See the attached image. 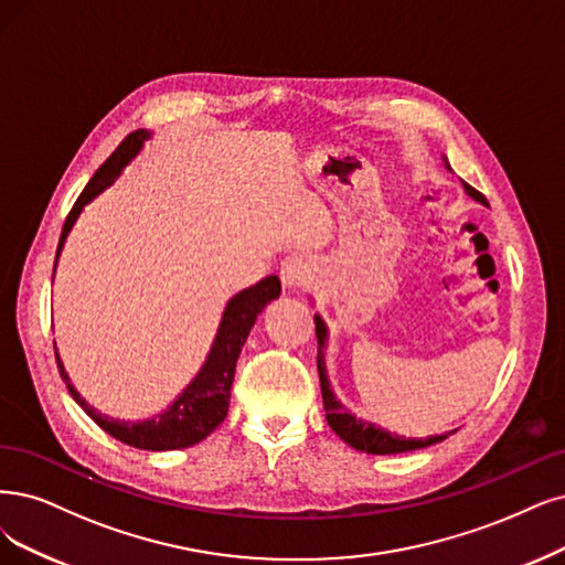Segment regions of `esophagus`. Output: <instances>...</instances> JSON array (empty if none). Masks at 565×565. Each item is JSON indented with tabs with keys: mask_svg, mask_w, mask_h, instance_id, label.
<instances>
[{
	"mask_svg": "<svg viewBox=\"0 0 565 565\" xmlns=\"http://www.w3.org/2000/svg\"><path fill=\"white\" fill-rule=\"evenodd\" d=\"M311 277V263L302 254L288 256L281 265V281L288 290H298Z\"/></svg>",
	"mask_w": 565,
	"mask_h": 565,
	"instance_id": "obj_1",
	"label": "esophagus"
}]
</instances>
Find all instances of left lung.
<instances>
[{
	"label": "left lung",
	"mask_w": 565,
	"mask_h": 565,
	"mask_svg": "<svg viewBox=\"0 0 565 565\" xmlns=\"http://www.w3.org/2000/svg\"><path fill=\"white\" fill-rule=\"evenodd\" d=\"M445 160V167L451 172V167L447 162V158L443 156ZM463 183V191L479 204L489 206L487 198L475 191L472 185H468L466 181ZM315 323H317V340H319V356H317V365H319V380H321V395H323V409H326V422L328 426L335 430L342 440L359 449V451H365V454H403V451H414V449H424V447H430V445H437L447 440V437L456 430H449V433H443V435H428V437H405V435H398V433H391L377 424L372 422H365L361 419V416H356L353 412L347 409V405H342L338 401L335 391L330 388V380H328V367H326V344H328V326L326 321L315 315Z\"/></svg>",
	"instance_id": "obj_1"
}]
</instances>
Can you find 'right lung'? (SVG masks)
<instances>
[{
    "label": "right lung",
    "mask_w": 565,
    "mask_h": 565,
    "mask_svg": "<svg viewBox=\"0 0 565 565\" xmlns=\"http://www.w3.org/2000/svg\"><path fill=\"white\" fill-rule=\"evenodd\" d=\"M151 137L153 135L149 130H137L125 137V141L109 156V160L99 167L95 177L88 181V185L83 188V193L72 206L65 225H62L55 267L62 254V246H65L67 235L72 233V227L81 216L83 206L90 204L102 191H107V188L120 177L125 167L139 156V151L143 149V141H149ZM279 294H281L279 277H265L256 286L244 288L242 294L230 298L223 309L212 349H209L200 372L195 374L193 382L177 395L172 405H167V409L151 416V419L125 422V419H114V416L102 414L99 409L90 407L70 382V374L60 361V353L55 351L60 374L62 380H65L72 398L83 407V412H86L102 430H107L111 437H116V440L137 449H146V451H170V449L193 447L223 424L230 407V388H233L235 365L242 353V347L248 338L250 328L256 326L258 317L263 315V309L271 300H277Z\"/></svg>",
    "instance_id": "1"
}]
</instances>
